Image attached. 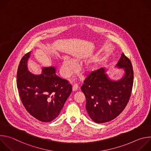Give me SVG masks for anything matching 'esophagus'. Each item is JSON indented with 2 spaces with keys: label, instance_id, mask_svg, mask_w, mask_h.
<instances>
[{
  "label": "esophagus",
  "instance_id": "34e87169",
  "mask_svg": "<svg viewBox=\"0 0 151 151\" xmlns=\"http://www.w3.org/2000/svg\"><path fill=\"white\" fill-rule=\"evenodd\" d=\"M78 84H74L73 85V87H72V90L73 91H76L77 89H78Z\"/></svg>",
  "mask_w": 151,
  "mask_h": 151
}]
</instances>
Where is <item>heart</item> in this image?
Listing matches in <instances>:
<instances>
[{
	"label": "heart",
	"instance_id": "b5f03b06",
	"mask_svg": "<svg viewBox=\"0 0 151 151\" xmlns=\"http://www.w3.org/2000/svg\"><path fill=\"white\" fill-rule=\"evenodd\" d=\"M94 69L95 68L93 66L88 65L85 68L84 73L86 75L90 74ZM76 70V67L74 62L69 59L68 57H65L63 59L62 65L60 69L61 75L64 78H67L72 73L75 72Z\"/></svg>",
	"mask_w": 151,
	"mask_h": 151
}]
</instances>
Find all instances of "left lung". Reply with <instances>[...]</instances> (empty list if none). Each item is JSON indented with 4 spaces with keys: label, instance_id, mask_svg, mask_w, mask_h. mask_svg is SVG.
I'll return each instance as SVG.
<instances>
[{
    "label": "left lung",
    "instance_id": "8db88e82",
    "mask_svg": "<svg viewBox=\"0 0 151 151\" xmlns=\"http://www.w3.org/2000/svg\"><path fill=\"white\" fill-rule=\"evenodd\" d=\"M116 66L123 68L124 71L120 79L111 80L102 68L89 74L81 86L86 98L87 113L96 123H106L116 118L124 110L131 96L133 83L131 62L122 53Z\"/></svg>",
    "mask_w": 151,
    "mask_h": 151
}]
</instances>
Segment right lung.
<instances>
[{
	"label": "right lung",
	"instance_id": "add662e5",
	"mask_svg": "<svg viewBox=\"0 0 151 151\" xmlns=\"http://www.w3.org/2000/svg\"><path fill=\"white\" fill-rule=\"evenodd\" d=\"M31 52L21 59L17 71V84L21 101L27 111L36 119L50 122L60 114L72 87L58 76L55 67L43 68L39 75L31 73L27 61Z\"/></svg>",
	"mask_w": 151,
	"mask_h": 151
}]
</instances>
